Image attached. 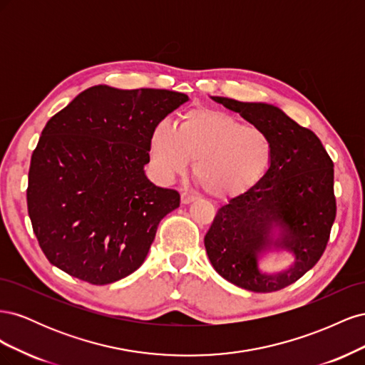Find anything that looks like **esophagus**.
I'll list each match as a JSON object with an SVG mask.
<instances>
[{
  "instance_id": "34e87169",
  "label": "esophagus",
  "mask_w": 365,
  "mask_h": 365,
  "mask_svg": "<svg viewBox=\"0 0 365 365\" xmlns=\"http://www.w3.org/2000/svg\"><path fill=\"white\" fill-rule=\"evenodd\" d=\"M193 201H196V196L195 195H190V193H182L181 195V204H190V202H193Z\"/></svg>"
}]
</instances>
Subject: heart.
Listing matches in <instances>:
<instances>
[{
  "mask_svg": "<svg viewBox=\"0 0 365 365\" xmlns=\"http://www.w3.org/2000/svg\"><path fill=\"white\" fill-rule=\"evenodd\" d=\"M149 150L160 178L184 173L193 160V173L205 192L228 200L264 178L275 146L267 129L245 125L220 109L196 106L184 113L173 129L168 125L153 129Z\"/></svg>",
  "mask_w": 365,
  "mask_h": 365,
  "instance_id": "obj_1",
  "label": "heart"
}]
</instances>
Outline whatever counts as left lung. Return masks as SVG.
<instances>
[{
    "instance_id": "obj_1",
    "label": "left lung",
    "mask_w": 365,
    "mask_h": 365,
    "mask_svg": "<svg viewBox=\"0 0 365 365\" xmlns=\"http://www.w3.org/2000/svg\"><path fill=\"white\" fill-rule=\"evenodd\" d=\"M212 98L267 129L275 150L264 178L217 210L204 237L207 256L239 288L280 291L312 269L326 250L336 216L334 163L314 132L280 108ZM274 250L291 253L294 262L279 273L262 272L259 259Z\"/></svg>"
}]
</instances>
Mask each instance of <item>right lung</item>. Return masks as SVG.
<instances>
[{
    "mask_svg": "<svg viewBox=\"0 0 365 365\" xmlns=\"http://www.w3.org/2000/svg\"><path fill=\"white\" fill-rule=\"evenodd\" d=\"M189 96L96 85L43 128L33 150L27 207L51 264L108 284L145 262L160 220L180 193L148 180L152 130Z\"/></svg>",
    "mask_w": 365,
    "mask_h": 365,
    "instance_id": "obj_1",
    "label": "right lung"
}]
</instances>
